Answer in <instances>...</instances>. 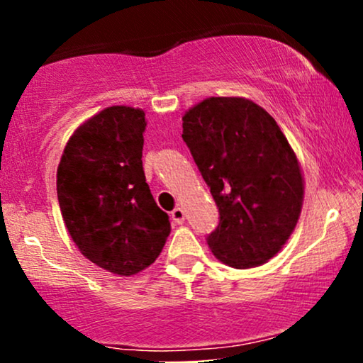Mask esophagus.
Returning a JSON list of instances; mask_svg holds the SVG:
<instances>
[{"label":"esophagus","instance_id":"34e87169","mask_svg":"<svg viewBox=\"0 0 363 363\" xmlns=\"http://www.w3.org/2000/svg\"><path fill=\"white\" fill-rule=\"evenodd\" d=\"M170 216H172L174 223H177V225L184 223V210H182V208H176V210L170 213Z\"/></svg>","mask_w":363,"mask_h":363}]
</instances>
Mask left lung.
I'll use <instances>...</instances> for the list:
<instances>
[{
	"label": "left lung",
	"mask_w": 363,
	"mask_h": 363,
	"mask_svg": "<svg viewBox=\"0 0 363 363\" xmlns=\"http://www.w3.org/2000/svg\"><path fill=\"white\" fill-rule=\"evenodd\" d=\"M189 148L218 208L206 235L232 268H252L281 249L301 215L303 182L297 157L277 121L240 97H211L182 118Z\"/></svg>",
	"instance_id": "8db88e82"
}]
</instances>
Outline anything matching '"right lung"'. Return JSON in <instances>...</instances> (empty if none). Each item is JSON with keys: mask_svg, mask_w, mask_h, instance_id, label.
I'll use <instances>...</instances> for the list:
<instances>
[{"mask_svg": "<svg viewBox=\"0 0 363 363\" xmlns=\"http://www.w3.org/2000/svg\"><path fill=\"white\" fill-rule=\"evenodd\" d=\"M145 126L143 111L107 107L74 131L57 167V201L73 242L121 277L152 264L170 234L145 177Z\"/></svg>", "mask_w": 363, "mask_h": 363, "instance_id": "obj_1", "label": "right lung"}]
</instances>
